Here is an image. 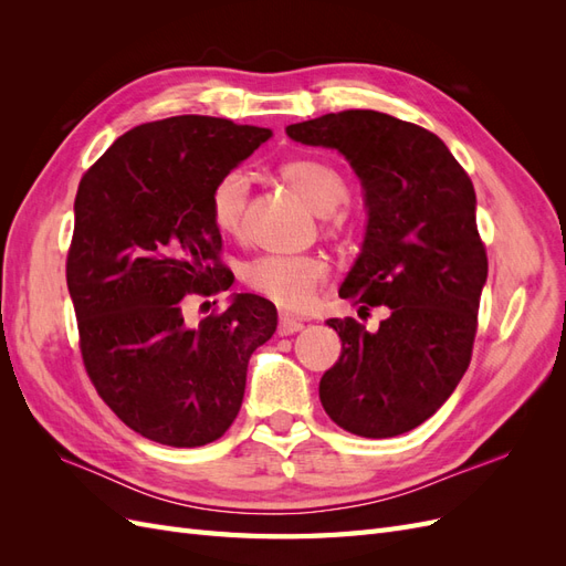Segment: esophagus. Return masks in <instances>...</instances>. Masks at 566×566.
<instances>
[{
  "label": "esophagus",
  "mask_w": 566,
  "mask_h": 566,
  "mask_svg": "<svg viewBox=\"0 0 566 566\" xmlns=\"http://www.w3.org/2000/svg\"><path fill=\"white\" fill-rule=\"evenodd\" d=\"M302 328H304V323H300L297 318L281 316V321H279V335H293V333H300Z\"/></svg>",
  "instance_id": "esophagus-1"
}]
</instances>
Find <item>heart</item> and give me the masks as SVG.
<instances>
[{"label": "heart", "mask_w": 566, "mask_h": 566, "mask_svg": "<svg viewBox=\"0 0 566 566\" xmlns=\"http://www.w3.org/2000/svg\"><path fill=\"white\" fill-rule=\"evenodd\" d=\"M279 177L293 188L304 202L325 219L331 233H345L349 217L337 212L347 200V181L335 167L318 160H287L279 167ZM250 198V181L241 169L221 175L210 191V217L224 235H241ZM331 266L318 254L281 256L266 254L245 266L243 279L256 295L271 300L285 312H304L316 300L318 287L328 279Z\"/></svg>", "instance_id": "1"}]
</instances>
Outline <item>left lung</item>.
I'll use <instances>...</instances> for the list:
<instances>
[{"label":"left lung","instance_id":"left-lung-1","mask_svg":"<svg viewBox=\"0 0 566 566\" xmlns=\"http://www.w3.org/2000/svg\"><path fill=\"white\" fill-rule=\"evenodd\" d=\"M290 139L335 148L361 179L368 224L339 297L387 306L380 328L328 318L342 339L318 397L335 424L387 439L422 424L465 375L486 283L476 196L437 134L378 111H342L285 127Z\"/></svg>","mask_w":566,"mask_h":566}]
</instances>
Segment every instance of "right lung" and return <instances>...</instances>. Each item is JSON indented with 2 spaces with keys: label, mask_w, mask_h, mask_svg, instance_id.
<instances>
[{
  "label": "right lung",
  "mask_w": 566,
  "mask_h": 566,
  "mask_svg": "<svg viewBox=\"0 0 566 566\" xmlns=\"http://www.w3.org/2000/svg\"><path fill=\"white\" fill-rule=\"evenodd\" d=\"M271 129L177 115L129 129L84 172L65 281L80 352L98 397L142 437L175 449L224 434L243 403L252 352L276 333V306L233 295L186 325V295L229 290L214 181Z\"/></svg>",
  "instance_id": "add662e5"
}]
</instances>
